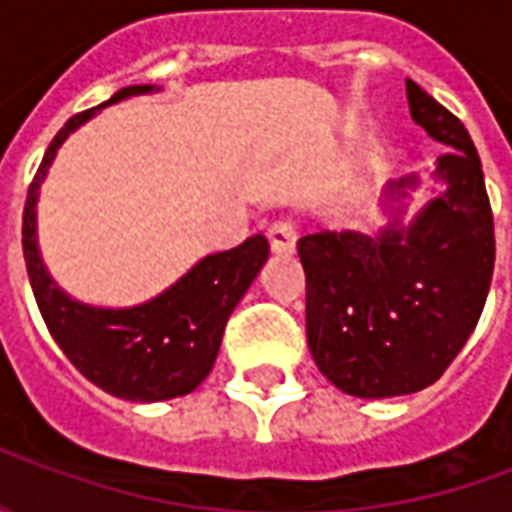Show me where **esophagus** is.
I'll list each match as a JSON object with an SVG mask.
<instances>
[{
    "instance_id": "34e87169",
    "label": "esophagus",
    "mask_w": 512,
    "mask_h": 512,
    "mask_svg": "<svg viewBox=\"0 0 512 512\" xmlns=\"http://www.w3.org/2000/svg\"><path fill=\"white\" fill-rule=\"evenodd\" d=\"M268 241H271V249L277 255H288L296 249V227L285 219H279L268 227Z\"/></svg>"
}]
</instances>
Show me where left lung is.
<instances>
[{
	"label": "left lung",
	"instance_id": "obj_1",
	"mask_svg": "<svg viewBox=\"0 0 512 512\" xmlns=\"http://www.w3.org/2000/svg\"><path fill=\"white\" fill-rule=\"evenodd\" d=\"M406 95L414 123L450 147L430 172L441 191L406 224L419 175L389 180L378 235L299 238L312 359L345 395L370 400L439 381L480 321L494 274V216L472 136L411 79Z\"/></svg>",
	"mask_w": 512,
	"mask_h": 512
}]
</instances>
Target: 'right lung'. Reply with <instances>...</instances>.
Instances as JSON below:
<instances>
[{"instance_id": "add662e5", "label": "right lung", "mask_w": 512, "mask_h": 512, "mask_svg": "<svg viewBox=\"0 0 512 512\" xmlns=\"http://www.w3.org/2000/svg\"><path fill=\"white\" fill-rule=\"evenodd\" d=\"M156 90V84L123 87L106 104L71 117L60 128L29 186L21 230L29 285L54 343L87 381L131 403H156L189 395L208 378L222 345L227 318L268 260L266 235H252L235 249L202 257L156 299L123 310L71 299L51 279L38 249L35 208L57 150L104 106Z\"/></svg>"}]
</instances>
